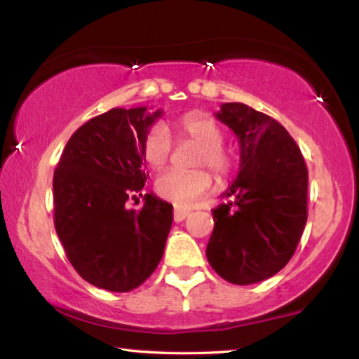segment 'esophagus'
Instances as JSON below:
<instances>
[{
    "mask_svg": "<svg viewBox=\"0 0 359 359\" xmlns=\"http://www.w3.org/2000/svg\"><path fill=\"white\" fill-rule=\"evenodd\" d=\"M189 215V210L176 208L175 209V222H183V220Z\"/></svg>",
    "mask_w": 359,
    "mask_h": 359,
    "instance_id": "1",
    "label": "esophagus"
}]
</instances>
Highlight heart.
Here are the masks:
<instances>
[{"mask_svg":"<svg viewBox=\"0 0 359 359\" xmlns=\"http://www.w3.org/2000/svg\"><path fill=\"white\" fill-rule=\"evenodd\" d=\"M176 130L181 137L199 145L194 166H208L215 180L225 181L232 175L233 158L224 149V130L219 122L204 114H189L180 119ZM142 155L151 168L160 170L168 163L171 155V137L165 126L156 124L147 132ZM212 184L205 170L178 171L171 170L161 175L155 183V191L161 199L175 204H189L208 193Z\"/></svg>","mask_w":359,"mask_h":359,"instance_id":"obj_1","label":"heart"}]
</instances>
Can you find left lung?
<instances>
[{
  "label": "left lung",
  "instance_id": "1",
  "mask_svg": "<svg viewBox=\"0 0 359 359\" xmlns=\"http://www.w3.org/2000/svg\"><path fill=\"white\" fill-rule=\"evenodd\" d=\"M215 117L240 144V170L212 209L205 255L232 284L259 283L286 266L307 222L309 175L289 132L242 102H224Z\"/></svg>",
  "mask_w": 359,
  "mask_h": 359
}]
</instances>
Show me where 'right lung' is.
<instances>
[{"instance_id":"right-lung-1","label":"right lung","mask_w":359,"mask_h":359,"mask_svg":"<svg viewBox=\"0 0 359 359\" xmlns=\"http://www.w3.org/2000/svg\"><path fill=\"white\" fill-rule=\"evenodd\" d=\"M160 116L114 107L93 117L67 142L53 173L58 238L76 273L106 291L139 287L163 257L173 205L154 193L140 210L126 205L149 178L142 145Z\"/></svg>"}]
</instances>
